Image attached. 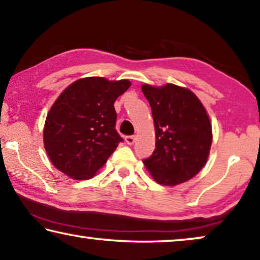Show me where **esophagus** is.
Here are the masks:
<instances>
[{"label": "esophagus", "mask_w": 260, "mask_h": 260, "mask_svg": "<svg viewBox=\"0 0 260 260\" xmlns=\"http://www.w3.org/2000/svg\"><path fill=\"white\" fill-rule=\"evenodd\" d=\"M125 141L128 143V145H133L135 141V137L134 135H127V137H125Z\"/></svg>", "instance_id": "esophagus-1"}]
</instances>
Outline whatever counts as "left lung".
<instances>
[{"instance_id":"left-lung-1","label":"left lung","mask_w":260,"mask_h":260,"mask_svg":"<svg viewBox=\"0 0 260 260\" xmlns=\"http://www.w3.org/2000/svg\"><path fill=\"white\" fill-rule=\"evenodd\" d=\"M155 125L156 142L146 168L157 183L176 185L204 167L210 152L211 123L199 98L187 88L168 84L142 85Z\"/></svg>"}]
</instances>
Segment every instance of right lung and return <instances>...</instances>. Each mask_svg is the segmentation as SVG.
Masks as SVG:
<instances>
[{
  "label": "right lung",
  "instance_id": "add662e5",
  "mask_svg": "<svg viewBox=\"0 0 260 260\" xmlns=\"http://www.w3.org/2000/svg\"><path fill=\"white\" fill-rule=\"evenodd\" d=\"M128 80L90 77L75 81L58 96L44 126V146L52 165L75 180L102 168L123 139L115 129L114 102Z\"/></svg>",
  "mask_w": 260,
  "mask_h": 260
}]
</instances>
